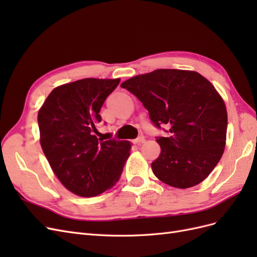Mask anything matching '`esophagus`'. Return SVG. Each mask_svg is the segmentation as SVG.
Listing matches in <instances>:
<instances>
[{
	"label": "esophagus",
	"mask_w": 257,
	"mask_h": 257,
	"mask_svg": "<svg viewBox=\"0 0 257 257\" xmlns=\"http://www.w3.org/2000/svg\"><path fill=\"white\" fill-rule=\"evenodd\" d=\"M133 143H134L135 145H141V144H144V143H145V137H143V136L138 137V138L134 139Z\"/></svg>",
	"instance_id": "1"
}]
</instances>
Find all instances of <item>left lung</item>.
<instances>
[{
	"label": "left lung",
	"instance_id": "left-lung-1",
	"mask_svg": "<svg viewBox=\"0 0 257 257\" xmlns=\"http://www.w3.org/2000/svg\"><path fill=\"white\" fill-rule=\"evenodd\" d=\"M121 87L141 100L155 126L169 127L168 137H157L155 177L178 189L203 182L226 144V106L212 83L197 72L162 68L132 77Z\"/></svg>",
	"mask_w": 257,
	"mask_h": 257
}]
</instances>
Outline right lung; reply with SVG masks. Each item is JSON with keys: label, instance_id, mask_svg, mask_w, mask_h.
Instances as JSON below:
<instances>
[{"label": "right lung", "instance_id": "right-lung-1", "mask_svg": "<svg viewBox=\"0 0 257 257\" xmlns=\"http://www.w3.org/2000/svg\"><path fill=\"white\" fill-rule=\"evenodd\" d=\"M120 78H84L54 88L38 110L40 142L54 175L68 191L93 197L119 181L130 157L127 141L103 142L96 125Z\"/></svg>", "mask_w": 257, "mask_h": 257}]
</instances>
